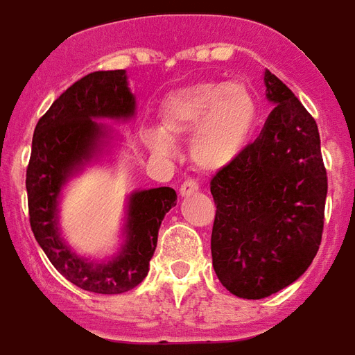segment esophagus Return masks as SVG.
Returning <instances> with one entry per match:
<instances>
[{
	"instance_id": "1",
	"label": "esophagus",
	"mask_w": 355,
	"mask_h": 355,
	"mask_svg": "<svg viewBox=\"0 0 355 355\" xmlns=\"http://www.w3.org/2000/svg\"><path fill=\"white\" fill-rule=\"evenodd\" d=\"M198 189H200L198 181L192 180V178H189V180H185L183 183H181L180 192H181V196H189V194H194V192H198Z\"/></svg>"
}]
</instances>
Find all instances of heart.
Instances as JSON below:
<instances>
[{"instance_id": "b5f03b06", "label": "heart", "mask_w": 355, "mask_h": 355, "mask_svg": "<svg viewBox=\"0 0 355 355\" xmlns=\"http://www.w3.org/2000/svg\"><path fill=\"white\" fill-rule=\"evenodd\" d=\"M257 123V102L240 82H201L172 93L161 107L163 132L155 130L148 143L157 154H168V137L194 134L191 155L201 170H220L236 159Z\"/></svg>"}]
</instances>
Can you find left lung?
Returning a JSON list of instances; mask_svg holds the SVG:
<instances>
[{"mask_svg":"<svg viewBox=\"0 0 355 355\" xmlns=\"http://www.w3.org/2000/svg\"><path fill=\"white\" fill-rule=\"evenodd\" d=\"M263 82L275 107L262 132L211 180L212 266L242 299H263L299 279L324 227L328 175L315 119L279 76L266 71Z\"/></svg>","mask_w":355,"mask_h":355,"instance_id":"left-lung-1","label":"left lung"}]
</instances>
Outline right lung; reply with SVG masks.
<instances>
[{
  "label": "right lung",
  "mask_w": 355,
  "mask_h": 355,
  "mask_svg": "<svg viewBox=\"0 0 355 355\" xmlns=\"http://www.w3.org/2000/svg\"><path fill=\"white\" fill-rule=\"evenodd\" d=\"M133 110L135 98L124 69L95 71L67 87L34 128L25 178L31 229L58 273L92 293H124L143 282L157 245L161 222L178 201L170 187L135 192L130 198L126 245L107 263L82 260L58 236L56 200L62 185L71 170L92 155L102 135V126L93 119L130 117Z\"/></svg>",
  "instance_id": "1"
}]
</instances>
